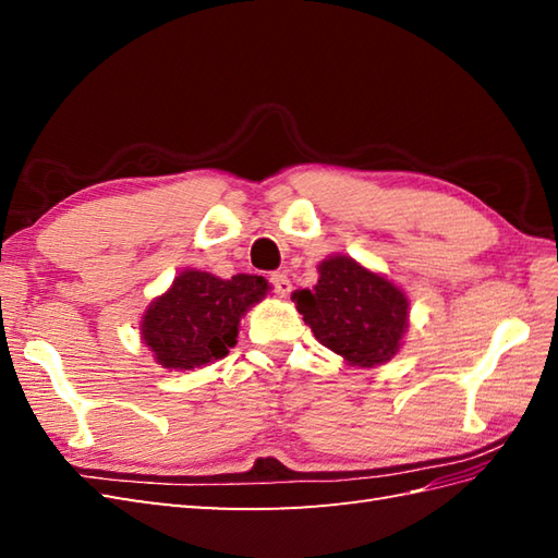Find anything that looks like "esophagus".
I'll return each mask as SVG.
<instances>
[{"mask_svg":"<svg viewBox=\"0 0 558 558\" xmlns=\"http://www.w3.org/2000/svg\"><path fill=\"white\" fill-rule=\"evenodd\" d=\"M270 286H272V290H276V294H280V298H288V294L292 292V282L286 272H272Z\"/></svg>","mask_w":558,"mask_h":558,"instance_id":"34e87169","label":"esophagus"}]
</instances>
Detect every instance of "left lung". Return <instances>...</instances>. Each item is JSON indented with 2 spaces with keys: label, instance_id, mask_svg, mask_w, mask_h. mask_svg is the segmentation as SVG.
<instances>
[{
  "label": "left lung",
  "instance_id": "left-lung-1",
  "mask_svg": "<svg viewBox=\"0 0 558 558\" xmlns=\"http://www.w3.org/2000/svg\"><path fill=\"white\" fill-rule=\"evenodd\" d=\"M292 300L316 340L357 366L388 362L408 330L405 292L350 256L322 260L314 290H298Z\"/></svg>",
  "mask_w": 558,
  "mask_h": 558
}]
</instances>
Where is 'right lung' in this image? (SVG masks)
Returning <instances> with one entry per match:
<instances>
[{
	"label": "right lung",
	"instance_id": "add662e5",
	"mask_svg": "<svg viewBox=\"0 0 558 558\" xmlns=\"http://www.w3.org/2000/svg\"><path fill=\"white\" fill-rule=\"evenodd\" d=\"M264 276L236 272L222 280L206 270H182L172 288L153 300L141 322L156 362L186 372L222 360L236 345L242 316L266 298Z\"/></svg>",
	"mask_w": 558,
	"mask_h": 558
}]
</instances>
